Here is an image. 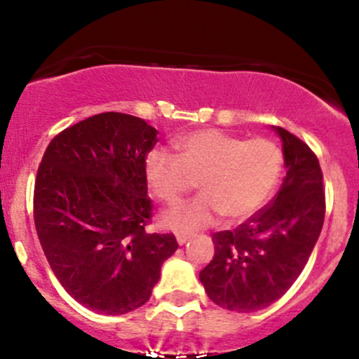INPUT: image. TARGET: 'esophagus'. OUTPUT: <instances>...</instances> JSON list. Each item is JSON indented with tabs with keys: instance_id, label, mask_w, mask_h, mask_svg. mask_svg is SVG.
I'll return each instance as SVG.
<instances>
[{
	"instance_id": "1",
	"label": "esophagus",
	"mask_w": 359,
	"mask_h": 359,
	"mask_svg": "<svg viewBox=\"0 0 359 359\" xmlns=\"http://www.w3.org/2000/svg\"><path fill=\"white\" fill-rule=\"evenodd\" d=\"M189 240H192V236H191V234H185V233H177V243H179L180 246L185 245V243H187Z\"/></svg>"
}]
</instances>
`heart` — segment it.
Returning a JSON list of instances; mask_svg holds the SVG:
<instances>
[{"mask_svg": "<svg viewBox=\"0 0 359 359\" xmlns=\"http://www.w3.org/2000/svg\"><path fill=\"white\" fill-rule=\"evenodd\" d=\"M177 156L154 150L145 179L160 203L174 205L194 185L203 194L162 216L174 231H196L217 217L240 222L266 203L282 172V151L266 138L245 140L221 130H199L174 140Z\"/></svg>", "mask_w": 359, "mask_h": 359, "instance_id": "b5f03b06", "label": "heart"}]
</instances>
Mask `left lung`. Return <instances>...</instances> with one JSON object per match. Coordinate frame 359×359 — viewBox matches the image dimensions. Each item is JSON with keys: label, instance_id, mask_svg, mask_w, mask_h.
I'll use <instances>...</instances> for the list:
<instances>
[{"label": "left lung", "instance_id": "8db88e82", "mask_svg": "<svg viewBox=\"0 0 359 359\" xmlns=\"http://www.w3.org/2000/svg\"><path fill=\"white\" fill-rule=\"evenodd\" d=\"M287 175L273 201L234 231L212 234L214 258L199 278L209 299L234 312L269 307L306 266L324 224L323 170L314 151L280 126Z\"/></svg>", "mask_w": 359, "mask_h": 359}]
</instances>
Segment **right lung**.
Segmentation results:
<instances>
[{
	"instance_id": "right-lung-1",
	"label": "right lung",
	"mask_w": 359,
	"mask_h": 359,
	"mask_svg": "<svg viewBox=\"0 0 359 359\" xmlns=\"http://www.w3.org/2000/svg\"><path fill=\"white\" fill-rule=\"evenodd\" d=\"M156 133L131 114H96L60 131L36 172L34 219L48 265L67 294L97 314L142 307L179 248L172 233L145 231V160Z\"/></svg>"
}]
</instances>
